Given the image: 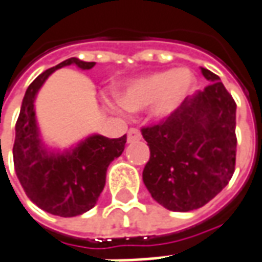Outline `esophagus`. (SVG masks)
<instances>
[{"mask_svg":"<svg viewBox=\"0 0 262 262\" xmlns=\"http://www.w3.org/2000/svg\"><path fill=\"white\" fill-rule=\"evenodd\" d=\"M140 139H142V135L137 129H130L127 132V143H133V142H137Z\"/></svg>","mask_w":262,"mask_h":262,"instance_id":"esophagus-1","label":"esophagus"}]
</instances>
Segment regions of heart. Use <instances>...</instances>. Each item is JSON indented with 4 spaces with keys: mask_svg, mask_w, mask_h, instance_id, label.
I'll return each instance as SVG.
<instances>
[{
    "mask_svg": "<svg viewBox=\"0 0 262 262\" xmlns=\"http://www.w3.org/2000/svg\"><path fill=\"white\" fill-rule=\"evenodd\" d=\"M194 88V75L188 69L162 71L132 82L122 93L123 105L136 111L151 106L156 118H169Z\"/></svg>",
    "mask_w": 262,
    "mask_h": 262,
    "instance_id": "obj_1",
    "label": "heart"
}]
</instances>
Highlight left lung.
I'll use <instances>...</instances> for the list:
<instances>
[{
  "label": "left lung",
  "mask_w": 262,
  "mask_h": 262,
  "mask_svg": "<svg viewBox=\"0 0 262 262\" xmlns=\"http://www.w3.org/2000/svg\"><path fill=\"white\" fill-rule=\"evenodd\" d=\"M203 92L186 98L169 118L143 126L150 149L143 182L151 197L171 211L203 207L226 187L235 170V102L206 68Z\"/></svg>",
  "instance_id": "1"
}]
</instances>
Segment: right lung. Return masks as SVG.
<instances>
[{
    "label": "right lung",
    "instance_id": "1",
    "mask_svg": "<svg viewBox=\"0 0 262 262\" xmlns=\"http://www.w3.org/2000/svg\"><path fill=\"white\" fill-rule=\"evenodd\" d=\"M72 63L80 69L95 65L69 58L42 72L25 92L12 147L16 177L25 194L39 208L59 217L79 215L96 204L105 187L107 166L123 153L126 144V135L119 139L95 135L63 155L47 153L42 147L34 112L35 95L54 71Z\"/></svg>",
    "mask_w": 262,
    "mask_h": 262
}]
</instances>
